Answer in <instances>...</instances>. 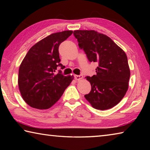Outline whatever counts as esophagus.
I'll use <instances>...</instances> for the list:
<instances>
[{
    "label": "esophagus",
    "mask_w": 150,
    "mask_h": 150,
    "mask_svg": "<svg viewBox=\"0 0 150 150\" xmlns=\"http://www.w3.org/2000/svg\"><path fill=\"white\" fill-rule=\"evenodd\" d=\"M74 77H75V79L77 81H79V80H81L83 78V75H74Z\"/></svg>",
    "instance_id": "34e87169"
}]
</instances>
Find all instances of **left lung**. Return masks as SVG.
Here are the masks:
<instances>
[{
    "instance_id": "8db88e82",
    "label": "left lung",
    "mask_w": 150,
    "mask_h": 150,
    "mask_svg": "<svg viewBox=\"0 0 150 150\" xmlns=\"http://www.w3.org/2000/svg\"><path fill=\"white\" fill-rule=\"evenodd\" d=\"M73 34L88 61L98 64L96 74L85 77L91 85L85 98L98 110L114 107L128 88L130 71L125 52L107 35L95 30H75Z\"/></svg>"
}]
</instances>
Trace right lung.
<instances>
[{
	"mask_svg": "<svg viewBox=\"0 0 150 150\" xmlns=\"http://www.w3.org/2000/svg\"><path fill=\"white\" fill-rule=\"evenodd\" d=\"M73 31L57 32L40 40L30 48L20 64L18 87L28 105L40 110L50 108L59 99L73 79L64 76L62 70L57 74L60 63L59 46Z\"/></svg>",
	"mask_w": 150,
	"mask_h": 150,
	"instance_id": "obj_1",
	"label": "right lung"
}]
</instances>
